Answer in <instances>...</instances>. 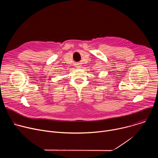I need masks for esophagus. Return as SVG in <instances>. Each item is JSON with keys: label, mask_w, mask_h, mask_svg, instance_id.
I'll use <instances>...</instances> for the list:
<instances>
[{"label": "esophagus", "mask_w": 158, "mask_h": 158, "mask_svg": "<svg viewBox=\"0 0 158 158\" xmlns=\"http://www.w3.org/2000/svg\"><path fill=\"white\" fill-rule=\"evenodd\" d=\"M76 67H77V68H79V67H80V65H79V64H76Z\"/></svg>", "instance_id": "1"}]
</instances>
